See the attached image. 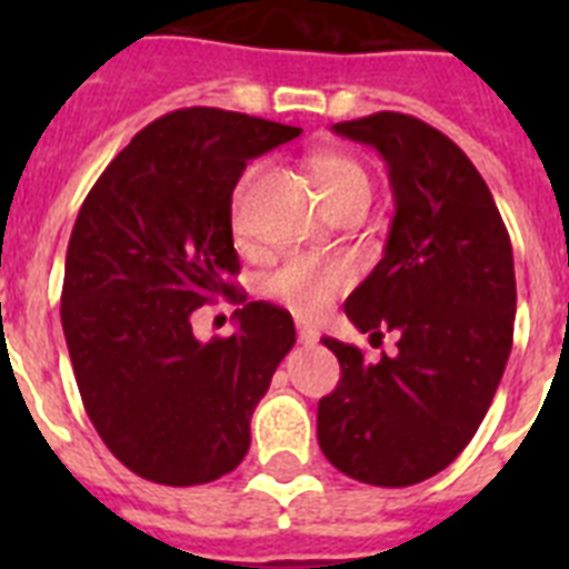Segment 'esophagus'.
I'll return each mask as SVG.
<instances>
[{"label": "esophagus", "mask_w": 569, "mask_h": 569, "mask_svg": "<svg viewBox=\"0 0 569 569\" xmlns=\"http://www.w3.org/2000/svg\"><path fill=\"white\" fill-rule=\"evenodd\" d=\"M298 339H301V342H316V339H319V330L312 328V325L298 321Z\"/></svg>", "instance_id": "1"}]
</instances>
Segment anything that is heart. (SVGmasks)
Masks as SVG:
<instances>
[{
	"mask_svg": "<svg viewBox=\"0 0 569 569\" xmlns=\"http://www.w3.org/2000/svg\"><path fill=\"white\" fill-rule=\"evenodd\" d=\"M312 173L319 180V189L325 191L328 203H333L337 197L348 194L355 189H369V177H366L363 164L355 162L346 153H316L312 156ZM253 171L244 173V180L239 182L236 191V203H232V230L244 232V221H241V194L248 189ZM351 274L342 262L333 259L310 257V253H295L286 257L280 266H274L262 277V295L268 301L280 303L283 310L310 319L319 316L333 298L348 286Z\"/></svg>",
	"mask_w": 569,
	"mask_h": 569,
	"instance_id": "obj_1",
	"label": "heart"
}]
</instances>
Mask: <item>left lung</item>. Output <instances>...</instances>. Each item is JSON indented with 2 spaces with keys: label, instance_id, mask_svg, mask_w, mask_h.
Here are the masks:
<instances>
[{
  "label": "left lung",
  "instance_id": "left-lung-1",
  "mask_svg": "<svg viewBox=\"0 0 569 569\" xmlns=\"http://www.w3.org/2000/svg\"><path fill=\"white\" fill-rule=\"evenodd\" d=\"M333 132L389 168L396 218L346 316L378 339L396 330L398 351L366 363L357 346L321 339L342 378L319 401V446L363 485H419L467 449L502 380L517 312L511 239L476 164L440 129L378 111Z\"/></svg>",
  "mask_w": 569,
  "mask_h": 569
}]
</instances>
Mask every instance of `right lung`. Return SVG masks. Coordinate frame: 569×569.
I'll list each match as a JSON object with an SVG mask.
<instances>
[{
	"label": "right lung",
	"mask_w": 569,
	"mask_h": 569,
	"mask_svg": "<svg viewBox=\"0 0 569 569\" xmlns=\"http://www.w3.org/2000/svg\"><path fill=\"white\" fill-rule=\"evenodd\" d=\"M298 127L223 109L153 120L93 182L70 232L61 328L84 413L136 476L209 485L239 467L250 416L295 346L283 307L230 283L232 189ZM241 302L232 338L200 343L190 312Z\"/></svg>",
	"instance_id": "1"
}]
</instances>
